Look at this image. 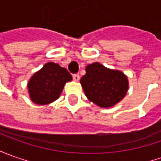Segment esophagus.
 <instances>
[{
    "mask_svg": "<svg viewBox=\"0 0 161 161\" xmlns=\"http://www.w3.org/2000/svg\"><path fill=\"white\" fill-rule=\"evenodd\" d=\"M73 78H74V80L75 81H79V80H80V75L77 74H74V75H73Z\"/></svg>",
    "mask_w": 161,
    "mask_h": 161,
    "instance_id": "1",
    "label": "esophagus"
}]
</instances>
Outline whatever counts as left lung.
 Returning <instances> with one entry per match:
<instances>
[{"label": "left lung", "mask_w": 161, "mask_h": 161, "mask_svg": "<svg viewBox=\"0 0 161 161\" xmlns=\"http://www.w3.org/2000/svg\"><path fill=\"white\" fill-rule=\"evenodd\" d=\"M80 82L87 99L101 108H110L126 95L128 78L118 70L107 68L98 62L86 67Z\"/></svg>", "instance_id": "left-lung-1"}]
</instances>
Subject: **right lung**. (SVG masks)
<instances>
[{
  "mask_svg": "<svg viewBox=\"0 0 161 161\" xmlns=\"http://www.w3.org/2000/svg\"><path fill=\"white\" fill-rule=\"evenodd\" d=\"M71 80L72 75L66 68L48 62L30 79L28 82L30 98L39 105L51 103L59 97L65 84Z\"/></svg>",
  "mask_w": 161,
  "mask_h": 161,
  "instance_id": "1",
  "label": "right lung"
}]
</instances>
